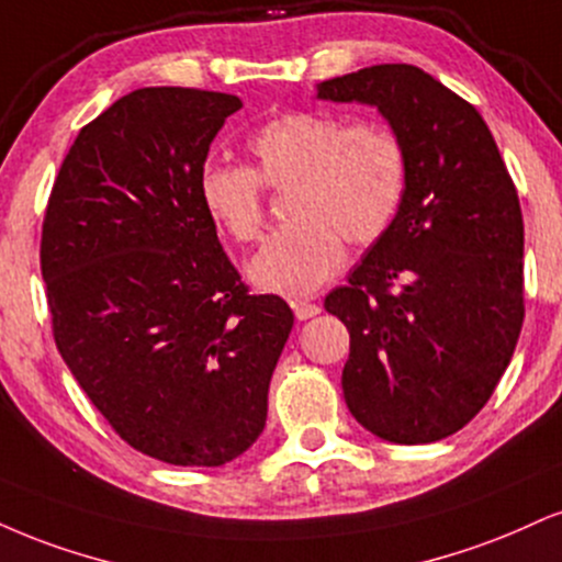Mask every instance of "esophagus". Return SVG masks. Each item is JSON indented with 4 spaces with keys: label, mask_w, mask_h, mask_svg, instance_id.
I'll return each mask as SVG.
<instances>
[{
    "label": "esophagus",
    "mask_w": 562,
    "mask_h": 562,
    "mask_svg": "<svg viewBox=\"0 0 562 562\" xmlns=\"http://www.w3.org/2000/svg\"><path fill=\"white\" fill-rule=\"evenodd\" d=\"M290 306H293L295 316H299L301 322L311 319V316H316V314H319V311H322L319 303H314V301H303V299H295L293 303H290Z\"/></svg>",
    "instance_id": "34e87169"
}]
</instances>
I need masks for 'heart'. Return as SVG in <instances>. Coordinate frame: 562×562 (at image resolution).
<instances>
[{
    "label": "heart",
    "mask_w": 562,
    "mask_h": 562,
    "mask_svg": "<svg viewBox=\"0 0 562 562\" xmlns=\"http://www.w3.org/2000/svg\"><path fill=\"white\" fill-rule=\"evenodd\" d=\"M254 167L206 161L199 195L209 220L235 243L263 227V186L288 191L293 222L267 238L248 263L256 285L306 295L346 261L348 238L371 246L401 214L408 188V151L382 120L329 112H282L246 140Z\"/></svg>",
    "instance_id": "heart-1"
}]
</instances>
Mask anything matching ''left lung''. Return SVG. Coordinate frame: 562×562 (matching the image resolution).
Returning <instances> with one entry per match:
<instances>
[{
  "mask_svg": "<svg viewBox=\"0 0 562 562\" xmlns=\"http://www.w3.org/2000/svg\"><path fill=\"white\" fill-rule=\"evenodd\" d=\"M316 97L376 106L408 151L401 214L324 299L350 333L342 395L371 435L437 442L484 408L516 350V186L476 106L414 65L363 67Z\"/></svg>",
  "mask_w": 562,
  "mask_h": 562,
  "instance_id": "1",
  "label": "left lung"
}]
</instances>
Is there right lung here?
<instances>
[{"label": "right lung", "instance_id": "obj_1", "mask_svg": "<svg viewBox=\"0 0 562 562\" xmlns=\"http://www.w3.org/2000/svg\"><path fill=\"white\" fill-rule=\"evenodd\" d=\"M243 101L138 88L80 127L42 227L52 333L131 448L222 465L259 439L293 311L251 295L199 195L214 135Z\"/></svg>", "mask_w": 562, "mask_h": 562}]
</instances>
